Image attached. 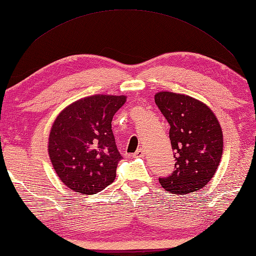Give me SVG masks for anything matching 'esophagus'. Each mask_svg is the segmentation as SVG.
Returning a JSON list of instances; mask_svg holds the SVG:
<instances>
[{"instance_id": "34e87169", "label": "esophagus", "mask_w": 256, "mask_h": 256, "mask_svg": "<svg viewBox=\"0 0 256 256\" xmlns=\"http://www.w3.org/2000/svg\"><path fill=\"white\" fill-rule=\"evenodd\" d=\"M144 152H146V150H144L143 148H138L136 152L134 153V156H144Z\"/></svg>"}]
</instances>
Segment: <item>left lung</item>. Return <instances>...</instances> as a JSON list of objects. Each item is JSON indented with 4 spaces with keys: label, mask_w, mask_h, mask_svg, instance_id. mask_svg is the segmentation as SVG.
Wrapping results in <instances>:
<instances>
[{
    "label": "left lung",
    "mask_w": 256,
    "mask_h": 256,
    "mask_svg": "<svg viewBox=\"0 0 256 256\" xmlns=\"http://www.w3.org/2000/svg\"><path fill=\"white\" fill-rule=\"evenodd\" d=\"M156 104L170 125L169 136L176 158L174 170L159 178L171 194H187L212 180L222 154V132L206 104L188 95L160 92Z\"/></svg>",
    "instance_id": "obj_1"
}]
</instances>
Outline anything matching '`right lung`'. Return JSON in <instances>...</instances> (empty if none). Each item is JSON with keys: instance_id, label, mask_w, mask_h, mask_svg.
Listing matches in <instances>:
<instances>
[{"instance_id": "obj_1", "label": "right lung", "mask_w": 256, "mask_h": 256, "mask_svg": "<svg viewBox=\"0 0 256 256\" xmlns=\"http://www.w3.org/2000/svg\"><path fill=\"white\" fill-rule=\"evenodd\" d=\"M125 100L123 95H92L57 116L48 152L56 174L69 189L97 194L115 180L122 156L116 148L112 120Z\"/></svg>"}]
</instances>
